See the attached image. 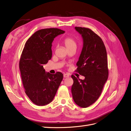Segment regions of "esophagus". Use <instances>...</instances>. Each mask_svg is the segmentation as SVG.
Here are the masks:
<instances>
[{"label": "esophagus", "instance_id": "1", "mask_svg": "<svg viewBox=\"0 0 131 131\" xmlns=\"http://www.w3.org/2000/svg\"><path fill=\"white\" fill-rule=\"evenodd\" d=\"M69 76H70L69 74H68L65 73L64 74H63V77H64V78H68V77H69Z\"/></svg>", "mask_w": 131, "mask_h": 131}]
</instances>
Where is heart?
<instances>
[{"instance_id": "1", "label": "heart", "mask_w": 131, "mask_h": 131, "mask_svg": "<svg viewBox=\"0 0 131 131\" xmlns=\"http://www.w3.org/2000/svg\"><path fill=\"white\" fill-rule=\"evenodd\" d=\"M62 42L67 50L71 49V48H76V42L74 39L71 37H67L63 40Z\"/></svg>"}]
</instances>
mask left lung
<instances>
[{
	"instance_id": "obj_1",
	"label": "left lung",
	"mask_w": 131,
	"mask_h": 131,
	"mask_svg": "<svg viewBox=\"0 0 131 131\" xmlns=\"http://www.w3.org/2000/svg\"><path fill=\"white\" fill-rule=\"evenodd\" d=\"M74 28L81 35L83 43L76 63L77 71L85 78L82 80L71 76V92L74 103L81 107H87L99 98L107 80V53L102 39L91 29Z\"/></svg>"
}]
</instances>
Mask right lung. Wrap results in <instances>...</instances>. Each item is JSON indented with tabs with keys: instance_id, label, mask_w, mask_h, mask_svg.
<instances>
[{
	"instance_id": "obj_1",
	"label": "right lung",
	"mask_w": 131,
	"mask_h": 131,
	"mask_svg": "<svg viewBox=\"0 0 131 131\" xmlns=\"http://www.w3.org/2000/svg\"><path fill=\"white\" fill-rule=\"evenodd\" d=\"M65 33L51 28L37 31L27 40L19 63L25 93L32 102L38 106L52 102L63 79V74L46 72L43 68L52 57V42L58 36Z\"/></svg>"
}]
</instances>
